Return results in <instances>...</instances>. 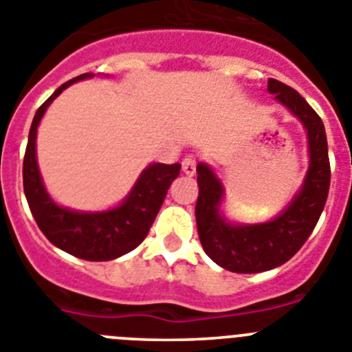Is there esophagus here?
Masks as SVG:
<instances>
[{
  "label": "esophagus",
  "instance_id": "obj_1",
  "mask_svg": "<svg viewBox=\"0 0 352 352\" xmlns=\"http://www.w3.org/2000/svg\"><path fill=\"white\" fill-rule=\"evenodd\" d=\"M182 170L186 175L192 177L196 173V160L195 156H186L182 160Z\"/></svg>",
  "mask_w": 352,
  "mask_h": 352
}]
</instances>
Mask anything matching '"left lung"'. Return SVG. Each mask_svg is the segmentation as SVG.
Returning <instances> with one entry per match:
<instances>
[{
    "instance_id": "1",
    "label": "left lung",
    "mask_w": 352,
    "mask_h": 352,
    "mask_svg": "<svg viewBox=\"0 0 352 352\" xmlns=\"http://www.w3.org/2000/svg\"><path fill=\"white\" fill-rule=\"evenodd\" d=\"M268 93L286 107L307 135V168L300 189L289 204L265 223H239L224 212L226 189L210 164L198 163L196 226L208 258L236 274H258L293 258L318 224L330 189V160L324 124L314 109L289 85L268 78Z\"/></svg>"
}]
</instances>
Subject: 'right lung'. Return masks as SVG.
I'll list each match as a JSON object with an SVG mask.
<instances>
[{
	"label": "right lung",
	"instance_id": "right-lung-1",
	"mask_svg": "<svg viewBox=\"0 0 352 352\" xmlns=\"http://www.w3.org/2000/svg\"><path fill=\"white\" fill-rule=\"evenodd\" d=\"M94 77L84 74L63 84L34 113L28 137L26 156L22 166L24 195L38 228L52 245L61 251L87 259L110 261L128 254L140 245L153 226L168 188L180 173V163H148L135 180L121 204L107 210H75L59 205L47 191L38 168L36 133L40 121L56 98L78 80Z\"/></svg>",
	"mask_w": 352,
	"mask_h": 352
}]
</instances>
